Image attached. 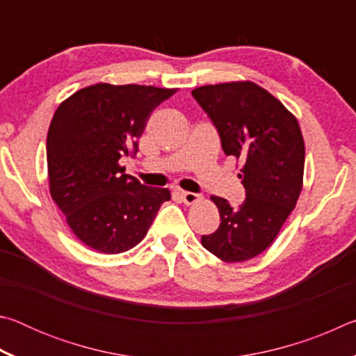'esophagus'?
I'll return each mask as SVG.
<instances>
[{
    "mask_svg": "<svg viewBox=\"0 0 356 356\" xmlns=\"http://www.w3.org/2000/svg\"><path fill=\"white\" fill-rule=\"evenodd\" d=\"M182 195V200L185 204H195L197 201H201V195H197V193H191V191H182L180 193Z\"/></svg>",
    "mask_w": 356,
    "mask_h": 356,
    "instance_id": "34e87169",
    "label": "esophagus"
}]
</instances>
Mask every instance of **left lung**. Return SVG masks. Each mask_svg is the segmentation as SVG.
<instances>
[{
  "mask_svg": "<svg viewBox=\"0 0 356 356\" xmlns=\"http://www.w3.org/2000/svg\"><path fill=\"white\" fill-rule=\"evenodd\" d=\"M218 130L226 155L243 161L238 177L246 197L232 207L212 196L220 227L201 237L225 262H243L273 243L303 186L305 141L293 114L251 81L209 84L191 91Z\"/></svg>",
  "mask_w": 356,
  "mask_h": 356,
  "instance_id": "1",
  "label": "left lung"
}]
</instances>
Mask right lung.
Returning <instances> with one entry per match:
<instances>
[{"label": "right lung", "mask_w": 356, "mask_h": 356, "mask_svg": "<svg viewBox=\"0 0 356 356\" xmlns=\"http://www.w3.org/2000/svg\"><path fill=\"white\" fill-rule=\"evenodd\" d=\"M172 94L176 89L99 83L58 106L47 135L50 195L89 248L105 254L131 250L171 200L168 188L124 174L119 159L136 155L149 116Z\"/></svg>", "instance_id": "add662e5"}]
</instances>
